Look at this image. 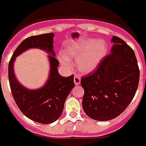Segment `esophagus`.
Listing matches in <instances>:
<instances>
[{"label": "esophagus", "instance_id": "esophagus-1", "mask_svg": "<svg viewBox=\"0 0 146 146\" xmlns=\"http://www.w3.org/2000/svg\"><path fill=\"white\" fill-rule=\"evenodd\" d=\"M73 81H74L76 86L79 85L80 83H81V78H80V76L76 75V76H74V80H73Z\"/></svg>", "mask_w": 146, "mask_h": 146}]
</instances>
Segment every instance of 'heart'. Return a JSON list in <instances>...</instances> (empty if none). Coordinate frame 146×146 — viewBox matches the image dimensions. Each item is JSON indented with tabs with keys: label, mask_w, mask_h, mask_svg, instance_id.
Returning <instances> with one entry per match:
<instances>
[{
	"label": "heart",
	"mask_w": 146,
	"mask_h": 146,
	"mask_svg": "<svg viewBox=\"0 0 146 146\" xmlns=\"http://www.w3.org/2000/svg\"><path fill=\"white\" fill-rule=\"evenodd\" d=\"M108 47L104 40L89 38L68 46L64 54L58 57L60 62L68 69L71 68L70 60H76V66L81 73L87 74L97 68L107 54Z\"/></svg>",
	"instance_id": "b5f03b06"
}]
</instances>
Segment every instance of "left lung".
Listing matches in <instances>:
<instances>
[{
    "label": "left lung",
    "instance_id": "8db88e82",
    "mask_svg": "<svg viewBox=\"0 0 146 146\" xmlns=\"http://www.w3.org/2000/svg\"><path fill=\"white\" fill-rule=\"evenodd\" d=\"M110 53L97 68L81 79L84 89L82 107L92 119L107 121L119 116L133 100L140 71L133 49L112 36Z\"/></svg>",
    "mask_w": 146,
    "mask_h": 146
}]
</instances>
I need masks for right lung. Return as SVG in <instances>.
Wrapping results in <instances>:
<instances>
[{
    "label": "right lung",
    "instance_id": "1",
    "mask_svg": "<svg viewBox=\"0 0 146 146\" xmlns=\"http://www.w3.org/2000/svg\"><path fill=\"white\" fill-rule=\"evenodd\" d=\"M53 33L32 36L24 39L16 49L9 64V80L11 90L21 112L36 122L50 124L60 117L66 98L75 86L74 76L62 77L59 74V62L53 50ZM32 48L44 50L50 54V74L46 84L37 90H29L16 79L13 70L15 58Z\"/></svg>",
    "mask_w": 146,
    "mask_h": 146
}]
</instances>
